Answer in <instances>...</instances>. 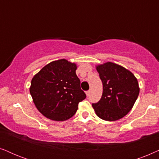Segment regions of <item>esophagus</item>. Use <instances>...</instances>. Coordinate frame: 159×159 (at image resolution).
Segmentation results:
<instances>
[{"mask_svg": "<svg viewBox=\"0 0 159 159\" xmlns=\"http://www.w3.org/2000/svg\"><path fill=\"white\" fill-rule=\"evenodd\" d=\"M90 90H88L86 92V95H87V96H89V95H90Z\"/></svg>", "mask_w": 159, "mask_h": 159, "instance_id": "1", "label": "esophagus"}]
</instances>
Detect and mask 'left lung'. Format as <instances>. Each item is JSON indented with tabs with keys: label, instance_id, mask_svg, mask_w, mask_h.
Instances as JSON below:
<instances>
[{
	"label": "left lung",
	"instance_id": "obj_1",
	"mask_svg": "<svg viewBox=\"0 0 159 159\" xmlns=\"http://www.w3.org/2000/svg\"><path fill=\"white\" fill-rule=\"evenodd\" d=\"M97 71L103 83V94L93 107L103 120L120 119L130 111L138 98V80L131 71L111 62L99 65Z\"/></svg>",
	"mask_w": 159,
	"mask_h": 159
}]
</instances>
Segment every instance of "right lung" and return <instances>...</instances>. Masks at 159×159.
<instances>
[{
  "label": "right lung",
  "instance_id": "right-lung-1",
  "mask_svg": "<svg viewBox=\"0 0 159 159\" xmlns=\"http://www.w3.org/2000/svg\"><path fill=\"white\" fill-rule=\"evenodd\" d=\"M77 66L66 59L52 61L34 76L30 92L34 105L52 120L65 121L75 114L86 94L76 75Z\"/></svg>",
  "mask_w": 159,
  "mask_h": 159
}]
</instances>
